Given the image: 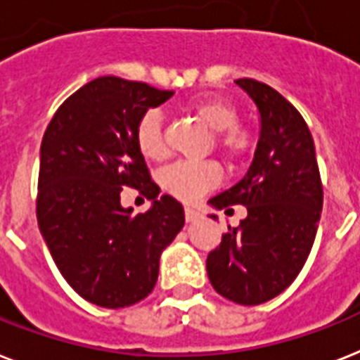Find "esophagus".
<instances>
[{
	"label": "esophagus",
	"mask_w": 360,
	"mask_h": 360,
	"mask_svg": "<svg viewBox=\"0 0 360 360\" xmlns=\"http://www.w3.org/2000/svg\"><path fill=\"white\" fill-rule=\"evenodd\" d=\"M185 218H186V221H188V224H192V221L200 220L201 214L198 212V210L190 209V207H185Z\"/></svg>",
	"instance_id": "34e87169"
}]
</instances>
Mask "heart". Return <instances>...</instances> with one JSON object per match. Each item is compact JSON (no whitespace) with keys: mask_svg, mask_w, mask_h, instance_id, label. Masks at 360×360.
Wrapping results in <instances>:
<instances>
[{"mask_svg":"<svg viewBox=\"0 0 360 360\" xmlns=\"http://www.w3.org/2000/svg\"><path fill=\"white\" fill-rule=\"evenodd\" d=\"M186 110L194 114L207 129L214 131V146L231 160L244 159L255 148V131L250 125L238 124V109L229 99L220 96H198L186 103ZM136 148L146 159L165 160L168 146L162 131V116L159 110H148L139 120L134 131ZM220 179V170L214 162H177L162 174L165 188L183 201H194L205 190L212 188Z\"/></svg>","mask_w":360,"mask_h":360,"instance_id":"heart-1","label":"heart"}]
</instances>
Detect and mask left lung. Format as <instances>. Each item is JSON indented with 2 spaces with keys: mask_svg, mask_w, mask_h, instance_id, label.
I'll return each instance as SVG.
<instances>
[{
  "mask_svg": "<svg viewBox=\"0 0 360 360\" xmlns=\"http://www.w3.org/2000/svg\"><path fill=\"white\" fill-rule=\"evenodd\" d=\"M261 112V136L248 174L210 200L244 205L248 216L207 257L210 285L240 305L279 296L311 253L323 203L314 140L300 110L255 79H236ZM216 218V216H212Z\"/></svg>",
  "mask_w": 360,
  "mask_h": 360,
  "instance_id": "8db88e82",
  "label": "left lung"
}]
</instances>
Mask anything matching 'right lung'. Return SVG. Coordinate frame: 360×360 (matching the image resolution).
I'll return each mask as SVG.
<instances>
[{"instance_id": "1", "label": "right lung", "mask_w": 360, "mask_h": 360, "mask_svg": "<svg viewBox=\"0 0 360 360\" xmlns=\"http://www.w3.org/2000/svg\"><path fill=\"white\" fill-rule=\"evenodd\" d=\"M172 96L105 75L70 96L44 133L38 227L66 283L94 305L120 309L144 300L159 277L160 253L185 226L183 205L159 198L134 140L139 120ZM124 186L153 199L152 209L124 210Z\"/></svg>"}]
</instances>
